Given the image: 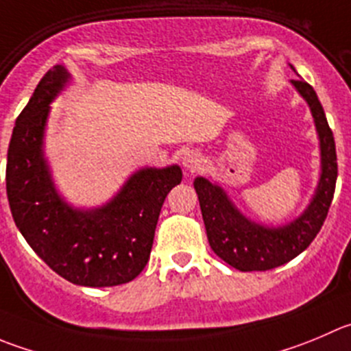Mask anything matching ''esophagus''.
<instances>
[{
  "instance_id": "34e87169",
  "label": "esophagus",
  "mask_w": 351,
  "mask_h": 351,
  "mask_svg": "<svg viewBox=\"0 0 351 351\" xmlns=\"http://www.w3.org/2000/svg\"><path fill=\"white\" fill-rule=\"evenodd\" d=\"M202 155H199L198 152H195V149H188V152L182 155V167L186 169V172H196V170L202 167Z\"/></svg>"
}]
</instances>
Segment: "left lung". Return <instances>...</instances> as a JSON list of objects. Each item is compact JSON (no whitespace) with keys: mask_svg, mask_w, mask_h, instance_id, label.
Segmentation results:
<instances>
[{"mask_svg":"<svg viewBox=\"0 0 351 351\" xmlns=\"http://www.w3.org/2000/svg\"><path fill=\"white\" fill-rule=\"evenodd\" d=\"M291 69L295 70V66L291 65ZM291 84L312 112L320 148V176L315 193L295 220L285 226H263L243 215L222 186L205 178H196L193 182L213 253L241 272L285 265L305 252L319 234L335 196L338 162L326 113L312 86L302 79L291 81Z\"/></svg>","mask_w":351,"mask_h":351,"instance_id":"obj_1","label":"left lung"}]
</instances>
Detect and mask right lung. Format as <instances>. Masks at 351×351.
<instances>
[{"label": "right lung", "mask_w": 351, "mask_h": 351, "mask_svg": "<svg viewBox=\"0 0 351 351\" xmlns=\"http://www.w3.org/2000/svg\"><path fill=\"white\" fill-rule=\"evenodd\" d=\"M69 82L65 66L49 69L16 117L6 160L10 210L29 246L63 279L89 288L119 286L138 278L148 263L160 210L182 181V170H136L96 208L65 202L45 156V134L49 105Z\"/></svg>", "instance_id": "obj_1"}]
</instances>
